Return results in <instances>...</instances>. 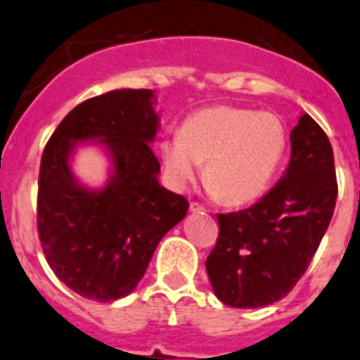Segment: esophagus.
I'll use <instances>...</instances> for the list:
<instances>
[{"label": "esophagus", "mask_w": 360, "mask_h": 360, "mask_svg": "<svg viewBox=\"0 0 360 360\" xmlns=\"http://www.w3.org/2000/svg\"><path fill=\"white\" fill-rule=\"evenodd\" d=\"M190 210L192 212H205V207L201 203H198V201H190Z\"/></svg>", "instance_id": "1"}]
</instances>
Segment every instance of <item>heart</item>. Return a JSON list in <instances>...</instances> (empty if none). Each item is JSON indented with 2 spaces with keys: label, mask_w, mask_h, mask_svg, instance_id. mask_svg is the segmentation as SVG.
I'll return each mask as SVG.
<instances>
[{
  "label": "heart",
  "mask_w": 360,
  "mask_h": 360,
  "mask_svg": "<svg viewBox=\"0 0 360 360\" xmlns=\"http://www.w3.org/2000/svg\"><path fill=\"white\" fill-rule=\"evenodd\" d=\"M288 148L282 119L271 111L219 104L195 111L181 135L166 137L161 155L175 188H188L205 165L203 183L231 207L258 199L271 185Z\"/></svg>",
  "instance_id": "1"
}]
</instances>
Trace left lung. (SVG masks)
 Returning <instances> with one entry per match:
<instances>
[{
    "label": "left lung",
    "mask_w": 360,
    "mask_h": 360,
    "mask_svg": "<svg viewBox=\"0 0 360 360\" xmlns=\"http://www.w3.org/2000/svg\"><path fill=\"white\" fill-rule=\"evenodd\" d=\"M333 148L304 113L291 131V161L252 207L217 214L216 247L207 273L216 297L231 307H264L291 291L306 273L333 217Z\"/></svg>",
    "instance_id": "8db88e82"
}]
</instances>
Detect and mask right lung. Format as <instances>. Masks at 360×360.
Here are the masks:
<instances>
[{
	"label": "right lung",
	"instance_id": "1",
	"mask_svg": "<svg viewBox=\"0 0 360 360\" xmlns=\"http://www.w3.org/2000/svg\"><path fill=\"white\" fill-rule=\"evenodd\" d=\"M152 89H115L65 115L41 153L38 236L45 259L69 289L111 302L137 288L166 232L186 216L188 201L159 185L161 165L150 144L159 119ZM98 138L114 161L102 191L78 186L68 155Z\"/></svg>",
	"mask_w": 360,
	"mask_h": 360
}]
</instances>
